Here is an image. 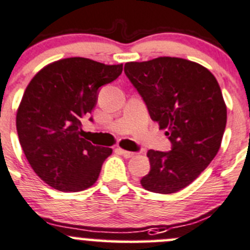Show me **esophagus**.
Returning a JSON list of instances; mask_svg holds the SVG:
<instances>
[{"label":"esophagus","mask_w":250,"mask_h":250,"mask_svg":"<svg viewBox=\"0 0 250 250\" xmlns=\"http://www.w3.org/2000/svg\"><path fill=\"white\" fill-rule=\"evenodd\" d=\"M117 152L118 154H121L122 156H125V159H130V157L134 156V152H130V151H127V150H123V149H117Z\"/></svg>","instance_id":"34e87169"}]
</instances>
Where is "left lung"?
Here are the masks:
<instances>
[{"instance_id": "left-lung-1", "label": "left lung", "mask_w": 250, "mask_h": 250, "mask_svg": "<svg viewBox=\"0 0 250 250\" xmlns=\"http://www.w3.org/2000/svg\"><path fill=\"white\" fill-rule=\"evenodd\" d=\"M125 73L172 144L169 151H147L150 171L140 183L160 194L178 192L199 177L221 145L227 108L219 83L202 64L178 57L128 62Z\"/></svg>"}]
</instances>
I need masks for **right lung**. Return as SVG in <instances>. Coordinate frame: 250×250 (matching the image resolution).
<instances>
[{
  "instance_id": "right-lung-1",
  "label": "right lung",
  "mask_w": 250,
  "mask_h": 250,
  "mask_svg": "<svg viewBox=\"0 0 250 250\" xmlns=\"http://www.w3.org/2000/svg\"><path fill=\"white\" fill-rule=\"evenodd\" d=\"M122 69L123 64L64 58L43 67L28 84L17 111V132L31 168L46 184L81 192L98 181L112 149L88 142L82 120L95 107L100 86Z\"/></svg>"
}]
</instances>
